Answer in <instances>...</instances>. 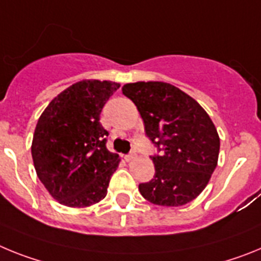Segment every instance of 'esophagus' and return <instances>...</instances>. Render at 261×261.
Wrapping results in <instances>:
<instances>
[{
	"label": "esophagus",
	"instance_id": "esophagus-1",
	"mask_svg": "<svg viewBox=\"0 0 261 261\" xmlns=\"http://www.w3.org/2000/svg\"><path fill=\"white\" fill-rule=\"evenodd\" d=\"M135 153L134 152H131V153H128V155H126L124 156V159H126V162H131V160H134V159H135Z\"/></svg>",
	"mask_w": 261,
	"mask_h": 261
}]
</instances>
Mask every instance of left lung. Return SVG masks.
<instances>
[{
    "label": "left lung",
    "mask_w": 261,
    "mask_h": 261,
    "mask_svg": "<svg viewBox=\"0 0 261 261\" xmlns=\"http://www.w3.org/2000/svg\"><path fill=\"white\" fill-rule=\"evenodd\" d=\"M137 106L149 140L162 151L151 156L155 176L139 184L151 203L181 206L209 182L219 155V137L209 114L187 93L162 81H139L122 88Z\"/></svg>",
    "instance_id": "left-lung-1"
}]
</instances>
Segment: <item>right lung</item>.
Segmentation results:
<instances>
[{
	"label": "right lung",
	"instance_id": "1",
	"mask_svg": "<svg viewBox=\"0 0 261 261\" xmlns=\"http://www.w3.org/2000/svg\"><path fill=\"white\" fill-rule=\"evenodd\" d=\"M118 83L83 80L52 99L36 123L31 155L36 174L62 205L87 207L103 199L121 159L106 148L99 123Z\"/></svg>",
	"mask_w": 261,
	"mask_h": 261
}]
</instances>
